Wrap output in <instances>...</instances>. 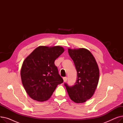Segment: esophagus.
Returning <instances> with one entry per match:
<instances>
[{
  "label": "esophagus",
  "mask_w": 123,
  "mask_h": 123,
  "mask_svg": "<svg viewBox=\"0 0 123 123\" xmlns=\"http://www.w3.org/2000/svg\"><path fill=\"white\" fill-rule=\"evenodd\" d=\"M63 80H64V82H66L67 80V77H64V78H63Z\"/></svg>",
  "instance_id": "obj_1"
}]
</instances>
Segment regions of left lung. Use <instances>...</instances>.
<instances>
[{
    "label": "left lung",
    "mask_w": 123,
    "mask_h": 123,
    "mask_svg": "<svg viewBox=\"0 0 123 123\" xmlns=\"http://www.w3.org/2000/svg\"><path fill=\"white\" fill-rule=\"evenodd\" d=\"M77 72L75 85L64 84L70 99L76 103H84L95 93L99 80V69L94 57L85 48L68 49Z\"/></svg>",
    "instance_id": "1"
}]
</instances>
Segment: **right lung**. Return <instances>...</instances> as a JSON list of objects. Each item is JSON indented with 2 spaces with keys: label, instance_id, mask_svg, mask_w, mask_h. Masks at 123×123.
<instances>
[{
  "label": "right lung",
  "instance_id": "1",
  "mask_svg": "<svg viewBox=\"0 0 123 123\" xmlns=\"http://www.w3.org/2000/svg\"><path fill=\"white\" fill-rule=\"evenodd\" d=\"M64 51L60 46H40L25 58L21 69V81L32 99L48 100L57 85L63 82L54 61Z\"/></svg>",
  "mask_w": 123,
  "mask_h": 123
}]
</instances>
